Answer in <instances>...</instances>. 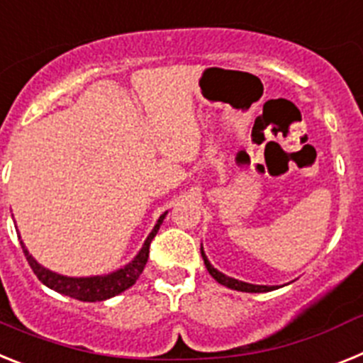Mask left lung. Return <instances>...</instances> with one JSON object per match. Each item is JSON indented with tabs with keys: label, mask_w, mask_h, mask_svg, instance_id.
Instances as JSON below:
<instances>
[{
	"label": "left lung",
	"mask_w": 363,
	"mask_h": 363,
	"mask_svg": "<svg viewBox=\"0 0 363 363\" xmlns=\"http://www.w3.org/2000/svg\"><path fill=\"white\" fill-rule=\"evenodd\" d=\"M201 256H203L204 264H206V269H208V272H210V276H212L217 283L228 286V289H234V291H241V292H270L276 289V286H269V285H252V283L239 281V279H234V277L225 276L223 272H219L217 269H213L212 263L208 261V257H206V254H204L203 248H201Z\"/></svg>",
	"instance_id": "1"
}]
</instances>
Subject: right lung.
<instances>
[{"label": "right lung", "mask_w": 363, "mask_h": 363, "mask_svg": "<svg viewBox=\"0 0 363 363\" xmlns=\"http://www.w3.org/2000/svg\"><path fill=\"white\" fill-rule=\"evenodd\" d=\"M164 212L162 216L159 217L157 225L153 226L151 234L147 235V239L144 241L143 248L138 252L135 259L131 263H128L124 269H118L115 272L107 274V276H93V277H67L62 276V274L50 272L49 269L42 267L38 263L33 256L29 254V250L25 248L23 241L21 242V248H23V254L29 261L30 269L36 274L38 279L43 283L45 286L52 289V291L60 292V294L69 296V298L80 299V301H104V299H109L113 296L121 294V292L128 291L129 286H133L135 281L138 279V276L143 274L144 267L147 263V257H150V245L153 241V238L159 232L160 225H162L164 217H166ZM20 238V235H18Z\"/></svg>", "instance_id": "obj_1"}]
</instances>
